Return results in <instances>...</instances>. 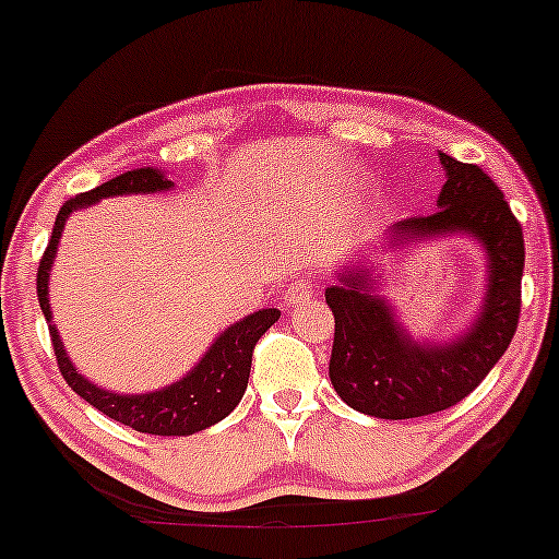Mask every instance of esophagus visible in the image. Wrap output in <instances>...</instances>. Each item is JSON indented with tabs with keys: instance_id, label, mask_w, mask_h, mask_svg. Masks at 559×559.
<instances>
[{
	"instance_id": "esophagus-1",
	"label": "esophagus",
	"mask_w": 559,
	"mask_h": 559,
	"mask_svg": "<svg viewBox=\"0 0 559 559\" xmlns=\"http://www.w3.org/2000/svg\"><path fill=\"white\" fill-rule=\"evenodd\" d=\"M314 294V278L312 275H301V278L288 284L286 288V307H301Z\"/></svg>"
}]
</instances>
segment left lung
Masks as SVG:
<instances>
[{
    "instance_id": "obj_1",
    "label": "left lung",
    "mask_w": 559,
    "mask_h": 559,
    "mask_svg": "<svg viewBox=\"0 0 559 559\" xmlns=\"http://www.w3.org/2000/svg\"><path fill=\"white\" fill-rule=\"evenodd\" d=\"M448 181L437 211L395 224L393 239L466 231L489 254V286L476 325L455 344L419 346L390 318L385 299L374 297L367 271L341 275L325 292L335 335L331 382L356 412L378 419H414L445 412L466 399L508 352L521 314L523 228L506 194L476 164L440 153Z\"/></svg>"
}]
</instances>
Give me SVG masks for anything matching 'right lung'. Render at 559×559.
Wrapping results in <instances>:
<instances>
[{"mask_svg": "<svg viewBox=\"0 0 559 559\" xmlns=\"http://www.w3.org/2000/svg\"><path fill=\"white\" fill-rule=\"evenodd\" d=\"M171 181L164 179V174L156 169H134L127 171L122 177H114L91 192H80L78 198H70L59 207L57 221H53V231L49 245H46L44 258L38 262L36 288H38V305L46 322L51 320L49 309V271L53 254H57L59 237L67 215L78 207L98 203L100 198H111V194H138V192H160L169 190ZM281 318L278 309H260V312L250 314L237 325L228 328L221 333V338L211 346V352L203 356L198 367L192 369L187 378L174 382L171 388L156 390V393L143 395H117L109 390H100L87 382L83 374L67 359L62 341H59L57 328L49 325V335L53 344V356H57V367L80 399H85L93 408L104 412L109 419L122 421V425L138 429V432L147 435H192L200 429L215 425L224 416H228L237 408V403L245 395L247 380H250L252 367V352L254 344L262 338V333Z\"/></svg>", "mask_w": 559, "mask_h": 559, "instance_id": "1", "label": "right lung"}]
</instances>
